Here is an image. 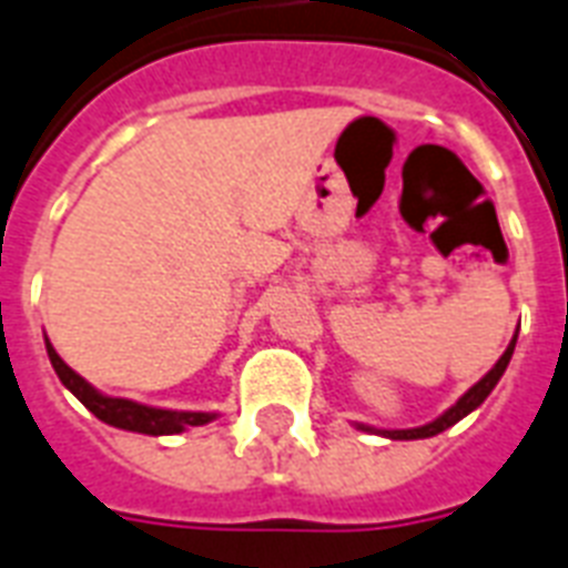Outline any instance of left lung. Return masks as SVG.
<instances>
[{
    "label": "left lung",
    "mask_w": 568,
    "mask_h": 568,
    "mask_svg": "<svg viewBox=\"0 0 568 568\" xmlns=\"http://www.w3.org/2000/svg\"><path fill=\"white\" fill-rule=\"evenodd\" d=\"M513 347H516V338H513L510 347L504 351L501 359L495 363L493 372L486 374V377L480 379V383H475V386L468 388L466 395L459 397L457 404L450 406L448 413H442L439 418H436V422L424 424V427H413V430H383V436H388V439H427V436H436V433L448 430L450 424H457L459 418H466V415L471 413V409H477V406L484 404L486 395L493 392L495 383H498V379H501V374L507 372V365H510V356H513ZM363 430H372V427H363Z\"/></svg>",
    "instance_id": "8db88e82"
}]
</instances>
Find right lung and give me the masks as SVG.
I'll return each mask as SVG.
<instances>
[{
    "instance_id": "1",
    "label": "right lung",
    "mask_w": 568,
    "mask_h": 568,
    "mask_svg": "<svg viewBox=\"0 0 568 568\" xmlns=\"http://www.w3.org/2000/svg\"><path fill=\"white\" fill-rule=\"evenodd\" d=\"M47 354L49 363L55 368L58 379L64 383L70 392H73L79 400H82L88 409H91L100 422L111 424V427H120V430L132 433H146V436H171V433H182L185 427H200V424L212 422V413H176V409H155V406L135 404V400H126V397H109L100 395L91 383H84L79 374L70 368V365L55 354V347L49 345L47 338Z\"/></svg>"
}]
</instances>
